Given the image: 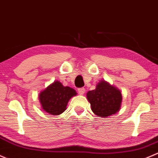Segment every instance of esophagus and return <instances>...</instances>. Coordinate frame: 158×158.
<instances>
[{
    "label": "esophagus",
    "mask_w": 158,
    "mask_h": 158,
    "mask_svg": "<svg viewBox=\"0 0 158 158\" xmlns=\"http://www.w3.org/2000/svg\"><path fill=\"white\" fill-rule=\"evenodd\" d=\"M85 89L84 88H79L78 89V93H79V94H81V95H84V94H85Z\"/></svg>",
    "instance_id": "34e87169"
}]
</instances>
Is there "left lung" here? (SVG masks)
Segmentation results:
<instances>
[{
  "instance_id": "1",
  "label": "left lung",
  "mask_w": 158,
  "mask_h": 158,
  "mask_svg": "<svg viewBox=\"0 0 158 158\" xmlns=\"http://www.w3.org/2000/svg\"><path fill=\"white\" fill-rule=\"evenodd\" d=\"M86 96L93 113L100 117L106 118L114 115L121 108L123 101L121 91L105 80L97 83L96 88L88 91Z\"/></svg>"
}]
</instances>
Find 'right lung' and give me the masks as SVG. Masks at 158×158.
<instances>
[{
	"label": "right lung",
	"instance_id": "add662e5",
	"mask_svg": "<svg viewBox=\"0 0 158 158\" xmlns=\"http://www.w3.org/2000/svg\"><path fill=\"white\" fill-rule=\"evenodd\" d=\"M77 94L73 88L64 87L60 81H55L40 93L39 99L44 111L58 115L65 111L69 100Z\"/></svg>",
	"mask_w": 158,
	"mask_h": 158
}]
</instances>
